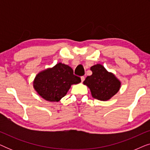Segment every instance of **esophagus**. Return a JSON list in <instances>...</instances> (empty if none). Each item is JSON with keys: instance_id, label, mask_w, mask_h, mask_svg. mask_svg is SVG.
<instances>
[{"instance_id": "esophagus-1", "label": "esophagus", "mask_w": 150, "mask_h": 150, "mask_svg": "<svg viewBox=\"0 0 150 150\" xmlns=\"http://www.w3.org/2000/svg\"><path fill=\"white\" fill-rule=\"evenodd\" d=\"M81 81L83 82L84 81H85V76H81Z\"/></svg>"}]
</instances>
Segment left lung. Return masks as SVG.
Masks as SVG:
<instances>
[{"instance_id":"1","label":"left lung","mask_w":150,"mask_h":150,"mask_svg":"<svg viewBox=\"0 0 150 150\" xmlns=\"http://www.w3.org/2000/svg\"><path fill=\"white\" fill-rule=\"evenodd\" d=\"M91 70L93 74L86 78L83 83L91 90L93 98L105 101L117 93L121 83L115 75L100 64L92 66Z\"/></svg>"}]
</instances>
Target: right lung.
I'll return each mask as SVG.
<instances>
[{
  "mask_svg": "<svg viewBox=\"0 0 150 150\" xmlns=\"http://www.w3.org/2000/svg\"><path fill=\"white\" fill-rule=\"evenodd\" d=\"M81 81V78L74 74L70 67L59 63L52 68L39 73L35 79L33 86L44 99L59 102L66 95L71 85Z\"/></svg>",
  "mask_w": 150,
  "mask_h": 150,
  "instance_id": "add662e5",
  "label": "right lung"
}]
</instances>
